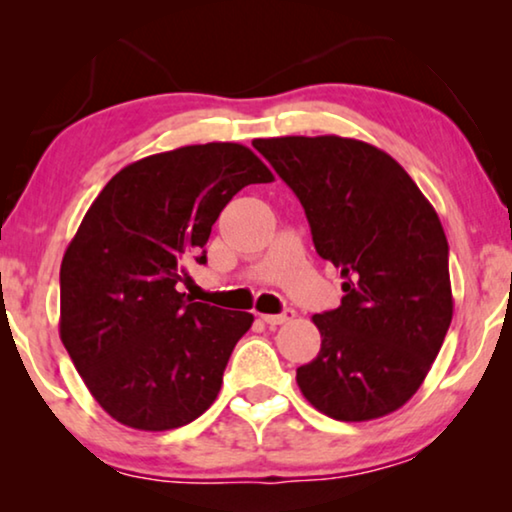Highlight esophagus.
<instances>
[{
	"mask_svg": "<svg viewBox=\"0 0 512 512\" xmlns=\"http://www.w3.org/2000/svg\"><path fill=\"white\" fill-rule=\"evenodd\" d=\"M293 317H296V310L286 307L282 314H261V321H263V324H268V326L275 328V326L286 324V321H291Z\"/></svg>",
	"mask_w": 512,
	"mask_h": 512,
	"instance_id": "34e87169",
	"label": "esophagus"
}]
</instances>
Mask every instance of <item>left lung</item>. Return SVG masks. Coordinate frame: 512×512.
I'll use <instances>...</instances> for the list:
<instances>
[{
	"label": "left lung",
	"mask_w": 512,
	"mask_h": 512,
	"mask_svg": "<svg viewBox=\"0 0 512 512\" xmlns=\"http://www.w3.org/2000/svg\"><path fill=\"white\" fill-rule=\"evenodd\" d=\"M254 146L340 270V307L314 314L317 359L296 370L303 396L340 422L389 415L422 387L452 321L447 237L431 202L389 153L359 139L272 137Z\"/></svg>",
	"instance_id": "obj_1"
}]
</instances>
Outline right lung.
Listing matches in <instances>:
<instances>
[{
	"label": "right lung",
	"instance_id": "obj_1",
	"mask_svg": "<svg viewBox=\"0 0 512 512\" xmlns=\"http://www.w3.org/2000/svg\"><path fill=\"white\" fill-rule=\"evenodd\" d=\"M270 181L247 146L193 144L123 167L90 205L60 265V340L116 422L170 431L216 401L254 314L193 303L179 282L207 263L233 195Z\"/></svg>",
	"mask_w": 512,
	"mask_h": 512
}]
</instances>
